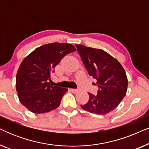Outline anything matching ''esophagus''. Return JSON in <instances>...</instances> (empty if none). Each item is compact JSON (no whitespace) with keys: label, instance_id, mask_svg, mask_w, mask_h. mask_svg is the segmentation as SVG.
<instances>
[{"label":"esophagus","instance_id":"esophagus-1","mask_svg":"<svg viewBox=\"0 0 149 149\" xmlns=\"http://www.w3.org/2000/svg\"><path fill=\"white\" fill-rule=\"evenodd\" d=\"M70 91L74 93H76L78 92V90H77V89H70Z\"/></svg>","mask_w":149,"mask_h":149}]
</instances>
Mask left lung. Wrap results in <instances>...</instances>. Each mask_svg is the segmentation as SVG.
Listing matches in <instances>:
<instances>
[{"label": "left lung", "instance_id": "obj_1", "mask_svg": "<svg viewBox=\"0 0 149 149\" xmlns=\"http://www.w3.org/2000/svg\"><path fill=\"white\" fill-rule=\"evenodd\" d=\"M78 54L89 76L97 81V94L89 93V99L83 110L105 115L117 107L126 94L127 79L121 64L104 51L76 44Z\"/></svg>", "mask_w": 149, "mask_h": 149}]
</instances>
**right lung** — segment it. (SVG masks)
I'll return each mask as SVG.
<instances>
[{
	"instance_id": "right-lung-1",
	"label": "right lung",
	"mask_w": 149,
	"mask_h": 149,
	"mask_svg": "<svg viewBox=\"0 0 149 149\" xmlns=\"http://www.w3.org/2000/svg\"><path fill=\"white\" fill-rule=\"evenodd\" d=\"M76 49L71 44L52 42L36 48L24 58L16 75L19 101L34 113L57 109L67 88L52 86L51 74L61 60Z\"/></svg>"
}]
</instances>
